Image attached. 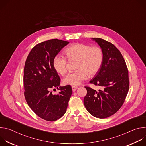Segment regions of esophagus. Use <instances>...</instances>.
<instances>
[{
  "mask_svg": "<svg viewBox=\"0 0 146 146\" xmlns=\"http://www.w3.org/2000/svg\"><path fill=\"white\" fill-rule=\"evenodd\" d=\"M72 88L73 91H76L77 90V89L78 88V87L76 86H72Z\"/></svg>",
  "mask_w": 146,
  "mask_h": 146,
  "instance_id": "esophagus-1",
  "label": "esophagus"
}]
</instances>
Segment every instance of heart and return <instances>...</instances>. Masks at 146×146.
Masks as SVG:
<instances>
[{"label":"heart","instance_id":"obj_1","mask_svg":"<svg viewBox=\"0 0 146 146\" xmlns=\"http://www.w3.org/2000/svg\"><path fill=\"white\" fill-rule=\"evenodd\" d=\"M65 52L69 60H77V70L68 74L64 79L66 85H78L88 76L95 75L101 68L103 52L99 47L77 43L66 48ZM52 65L55 71L61 75H65L68 72V60L63 55H55Z\"/></svg>","mask_w":146,"mask_h":146}]
</instances>
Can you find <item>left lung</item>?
Listing matches in <instances>:
<instances>
[{
	"mask_svg": "<svg viewBox=\"0 0 146 146\" xmlns=\"http://www.w3.org/2000/svg\"><path fill=\"white\" fill-rule=\"evenodd\" d=\"M103 52V61L99 71L90 82L102 87L96 91L85 87L84 98L87 110L94 117L105 118L121 108L129 87L128 70L121 53L112 43L100 38H92Z\"/></svg>",
	"mask_w": 146,
	"mask_h": 146,
	"instance_id": "1",
	"label": "left lung"
}]
</instances>
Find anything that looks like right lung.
Here are the masks:
<instances>
[{
    "label": "right lung",
    "instance_id": "1",
    "mask_svg": "<svg viewBox=\"0 0 146 146\" xmlns=\"http://www.w3.org/2000/svg\"><path fill=\"white\" fill-rule=\"evenodd\" d=\"M69 42L51 39L35 46L24 66V95L29 106L39 117L48 121L63 116L72 94L70 86H59L60 79L52 65L54 57ZM60 92L53 95L51 89Z\"/></svg>",
    "mask_w": 146,
    "mask_h": 146
}]
</instances>
